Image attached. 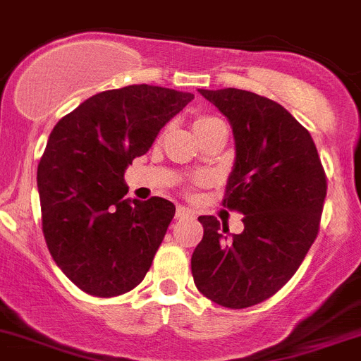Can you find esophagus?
I'll return each mask as SVG.
<instances>
[{
  "instance_id": "obj_1",
  "label": "esophagus",
  "mask_w": 361,
  "mask_h": 361,
  "mask_svg": "<svg viewBox=\"0 0 361 361\" xmlns=\"http://www.w3.org/2000/svg\"><path fill=\"white\" fill-rule=\"evenodd\" d=\"M194 212L187 207H178L176 209V219H188V217H192Z\"/></svg>"
}]
</instances>
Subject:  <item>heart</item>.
<instances>
[{"label":"heart","mask_w":361,"mask_h":361,"mask_svg":"<svg viewBox=\"0 0 361 361\" xmlns=\"http://www.w3.org/2000/svg\"><path fill=\"white\" fill-rule=\"evenodd\" d=\"M217 122H221V120H219V118H216V116L201 115V116H197L196 120H194V129H196V131H200V129L209 128V126L217 124Z\"/></svg>","instance_id":"obj_1"}]
</instances>
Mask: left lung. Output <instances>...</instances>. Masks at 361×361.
I'll list each match as a JSON object with an SVG mask.
<instances>
[{"label": "left lung", "mask_w": 361, "mask_h": 361, "mask_svg": "<svg viewBox=\"0 0 361 361\" xmlns=\"http://www.w3.org/2000/svg\"><path fill=\"white\" fill-rule=\"evenodd\" d=\"M228 118L235 161L223 207L241 212L245 230L200 216L203 239L190 259L196 288L230 310L277 293L302 264L320 228L327 180L310 131L281 104L225 87L200 90Z\"/></svg>", "instance_id": "1"}]
</instances>
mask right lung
<instances>
[{"label": "right lung", "mask_w": 361, "mask_h": 361, "mask_svg": "<svg viewBox=\"0 0 361 361\" xmlns=\"http://www.w3.org/2000/svg\"><path fill=\"white\" fill-rule=\"evenodd\" d=\"M192 99L149 84L108 90L50 133L37 165L43 233L55 264L86 293H128L151 268L176 207L164 197L124 200V173Z\"/></svg>", "instance_id": "1"}]
</instances>
